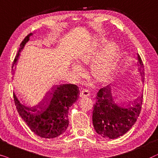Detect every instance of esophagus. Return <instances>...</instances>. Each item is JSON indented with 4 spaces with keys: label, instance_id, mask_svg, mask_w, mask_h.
<instances>
[{
    "label": "esophagus",
    "instance_id": "1",
    "mask_svg": "<svg viewBox=\"0 0 158 158\" xmlns=\"http://www.w3.org/2000/svg\"><path fill=\"white\" fill-rule=\"evenodd\" d=\"M89 94H90L89 92L88 91L87 89H81V92H80V94H79V95H80L81 98H85V97L89 96Z\"/></svg>",
    "mask_w": 158,
    "mask_h": 158
}]
</instances>
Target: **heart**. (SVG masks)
I'll return each instance as SVG.
<instances>
[{"label": "heart", "instance_id": "1", "mask_svg": "<svg viewBox=\"0 0 158 158\" xmlns=\"http://www.w3.org/2000/svg\"><path fill=\"white\" fill-rule=\"evenodd\" d=\"M107 43L108 40L104 38L99 40L94 45V48L79 58V62L81 64H87L94 61L98 56L99 48ZM118 56V48L115 43L108 44L104 48L98 58H96L97 59L95 60H96L92 66V74L97 80L103 81L110 77L117 64ZM72 69L74 72L77 73L81 71L80 67L77 64H73Z\"/></svg>", "mask_w": 158, "mask_h": 158}]
</instances>
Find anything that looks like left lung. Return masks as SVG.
<instances>
[{
    "label": "left lung",
    "mask_w": 158,
    "mask_h": 158,
    "mask_svg": "<svg viewBox=\"0 0 158 158\" xmlns=\"http://www.w3.org/2000/svg\"><path fill=\"white\" fill-rule=\"evenodd\" d=\"M138 70L144 78V65L138 54ZM143 80V79H142ZM92 122L97 133L104 138L116 139L125 134L138 118L142 109L143 93L127 108L115 103L110 85L101 88L96 96Z\"/></svg>",
    "instance_id": "1"
}]
</instances>
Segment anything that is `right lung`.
Segmentation results:
<instances>
[{
    "mask_svg": "<svg viewBox=\"0 0 158 158\" xmlns=\"http://www.w3.org/2000/svg\"><path fill=\"white\" fill-rule=\"evenodd\" d=\"M31 35H27L20 44L12 68L16 65L20 52ZM13 94L19 114L31 131L42 138L51 139L60 136L67 129L69 109L77 100L79 89L77 85L71 84L56 85L44 100L34 106H26L19 100L14 92Z\"/></svg>",
    "mask_w": 158,
    "mask_h": 158,
    "instance_id": "1",
    "label": "right lung"
}]
</instances>
